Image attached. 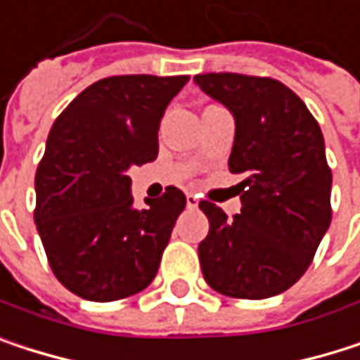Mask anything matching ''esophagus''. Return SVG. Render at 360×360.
<instances>
[{"instance_id": "34e87169", "label": "esophagus", "mask_w": 360, "mask_h": 360, "mask_svg": "<svg viewBox=\"0 0 360 360\" xmlns=\"http://www.w3.org/2000/svg\"><path fill=\"white\" fill-rule=\"evenodd\" d=\"M197 205H199L197 195H186V207H188V210H195Z\"/></svg>"}]
</instances>
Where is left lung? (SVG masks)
<instances>
[{
    "mask_svg": "<svg viewBox=\"0 0 360 360\" xmlns=\"http://www.w3.org/2000/svg\"><path fill=\"white\" fill-rule=\"evenodd\" d=\"M195 84L235 117L229 169L241 174V214L201 201L210 233L199 262L212 289L264 300L310 266L331 224V169L321 127L297 94L270 77L205 73Z\"/></svg>",
    "mask_w": 360,
    "mask_h": 360,
    "instance_id": "left-lung-1",
    "label": "left lung"
}]
</instances>
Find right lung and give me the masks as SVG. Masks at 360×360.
I'll return each instance as SVG.
<instances>
[{"label": "right lung", "mask_w": 360, "mask_h": 360, "mask_svg": "<svg viewBox=\"0 0 360 360\" xmlns=\"http://www.w3.org/2000/svg\"><path fill=\"white\" fill-rule=\"evenodd\" d=\"M188 75H117L82 91L54 121L35 174V224L56 278L75 295L112 302L155 278L186 207L167 186L134 207L127 169L157 159L159 123Z\"/></svg>", "instance_id": "right-lung-1"}]
</instances>
